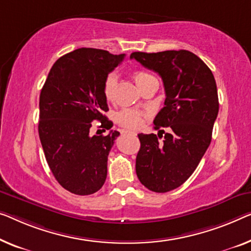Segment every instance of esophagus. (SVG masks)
I'll list each match as a JSON object with an SVG mask.
<instances>
[{
    "mask_svg": "<svg viewBox=\"0 0 251 251\" xmlns=\"http://www.w3.org/2000/svg\"><path fill=\"white\" fill-rule=\"evenodd\" d=\"M123 133H124V134L128 133V134H132V135H136V133H134V132H127V130H125V132H123Z\"/></svg>",
    "mask_w": 251,
    "mask_h": 251,
    "instance_id": "1",
    "label": "esophagus"
}]
</instances>
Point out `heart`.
<instances>
[{
  "mask_svg": "<svg viewBox=\"0 0 251 251\" xmlns=\"http://www.w3.org/2000/svg\"><path fill=\"white\" fill-rule=\"evenodd\" d=\"M151 77H153L151 74L143 72V71H136V72L133 73L134 81H135V83L140 89L142 85ZM116 84H117V75H116L115 73L108 74V75L104 77L102 83V93L104 99L108 100V101H111V100H114L115 98ZM116 122H117L121 126L125 127V128L136 129L142 125V123H143V114L137 110L124 109L119 111V113L116 115Z\"/></svg>",
  "mask_w": 251,
  "mask_h": 251,
  "instance_id": "1",
  "label": "heart"
}]
</instances>
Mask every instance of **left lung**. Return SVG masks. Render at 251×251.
Here are the masks:
<instances>
[{
    "instance_id": "left-lung-1",
    "label": "left lung",
    "mask_w": 251,
    "mask_h": 251,
    "mask_svg": "<svg viewBox=\"0 0 251 251\" xmlns=\"http://www.w3.org/2000/svg\"><path fill=\"white\" fill-rule=\"evenodd\" d=\"M163 81L164 107L155 116V134H138L136 175L155 193L178 188L195 171L212 140L219 114L215 78L208 66L192 51L166 50L130 54ZM168 126L169 133L162 129ZM160 132L165 133L162 141Z\"/></svg>"
}]
</instances>
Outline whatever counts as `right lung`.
Instances as JSON below:
<instances>
[{"instance_id": "obj_1", "label": "right lung", "mask_w": 251, "mask_h": 251, "mask_svg": "<svg viewBox=\"0 0 251 251\" xmlns=\"http://www.w3.org/2000/svg\"><path fill=\"white\" fill-rule=\"evenodd\" d=\"M96 48H78L54 63L40 92L38 132L45 158L56 180L75 195H91L103 186L107 161L117 130L91 135L92 122L113 127L103 113L104 77L124 59Z\"/></svg>"}]
</instances>
